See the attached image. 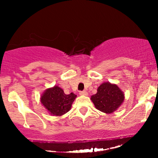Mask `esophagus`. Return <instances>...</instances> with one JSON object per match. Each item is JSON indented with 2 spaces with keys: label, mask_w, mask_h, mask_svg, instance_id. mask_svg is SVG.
<instances>
[{
  "label": "esophagus",
  "mask_w": 158,
  "mask_h": 158,
  "mask_svg": "<svg viewBox=\"0 0 158 158\" xmlns=\"http://www.w3.org/2000/svg\"><path fill=\"white\" fill-rule=\"evenodd\" d=\"M79 94L82 95V96H87L88 93L85 90H81V91H79Z\"/></svg>",
  "instance_id": "34e87169"
}]
</instances>
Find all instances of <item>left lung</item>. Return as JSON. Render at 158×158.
<instances>
[{
	"instance_id": "8db88e82",
	"label": "left lung",
	"mask_w": 158,
	"mask_h": 158,
	"mask_svg": "<svg viewBox=\"0 0 158 158\" xmlns=\"http://www.w3.org/2000/svg\"><path fill=\"white\" fill-rule=\"evenodd\" d=\"M90 99L99 111L111 114L123 103L124 95L117 85L106 82L99 86L97 93Z\"/></svg>"
}]
</instances>
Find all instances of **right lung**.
<instances>
[{"label": "right lung", "instance_id": "obj_1", "mask_svg": "<svg viewBox=\"0 0 158 158\" xmlns=\"http://www.w3.org/2000/svg\"><path fill=\"white\" fill-rule=\"evenodd\" d=\"M75 98L76 95L73 93L66 95L61 88L55 86L45 90L41 97V102L51 114L61 116L70 111Z\"/></svg>", "mask_w": 158, "mask_h": 158}]
</instances>
